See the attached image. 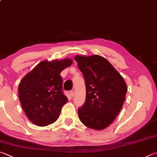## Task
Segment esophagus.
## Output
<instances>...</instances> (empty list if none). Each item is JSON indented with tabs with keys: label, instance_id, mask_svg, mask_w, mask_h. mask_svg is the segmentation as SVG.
<instances>
[{
	"label": "esophagus",
	"instance_id": "34e87169",
	"mask_svg": "<svg viewBox=\"0 0 157 157\" xmlns=\"http://www.w3.org/2000/svg\"><path fill=\"white\" fill-rule=\"evenodd\" d=\"M69 95H70V96L71 97V98H73V97L74 96V92H73V91H70Z\"/></svg>",
	"mask_w": 157,
	"mask_h": 157
}]
</instances>
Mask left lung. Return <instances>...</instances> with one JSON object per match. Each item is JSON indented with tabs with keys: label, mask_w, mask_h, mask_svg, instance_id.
<instances>
[{
	"label": "left lung",
	"mask_w": 157,
	"mask_h": 157,
	"mask_svg": "<svg viewBox=\"0 0 157 157\" xmlns=\"http://www.w3.org/2000/svg\"><path fill=\"white\" fill-rule=\"evenodd\" d=\"M86 85V100L78 109L79 120L100 130L109 126L123 106L127 85L107 59L99 55L75 56Z\"/></svg>",
	"instance_id": "left-lung-1"
}]
</instances>
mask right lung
Segmentation results:
<instances>
[{
    "instance_id": "1",
    "label": "right lung",
    "mask_w": 157,
    "mask_h": 157,
    "mask_svg": "<svg viewBox=\"0 0 157 157\" xmlns=\"http://www.w3.org/2000/svg\"><path fill=\"white\" fill-rule=\"evenodd\" d=\"M73 64L71 58L43 60L24 76L18 91L22 108L30 121L47 126L59 117L68 98L62 92L60 73Z\"/></svg>"
}]
</instances>
